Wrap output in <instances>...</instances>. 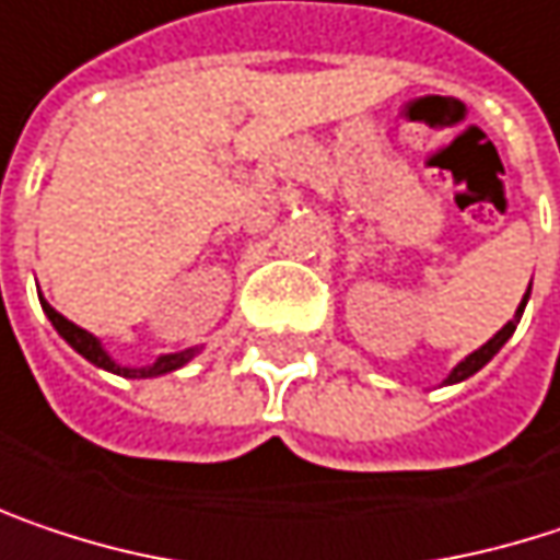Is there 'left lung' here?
I'll return each mask as SVG.
<instances>
[{
	"label": "left lung",
	"mask_w": 560,
	"mask_h": 560,
	"mask_svg": "<svg viewBox=\"0 0 560 560\" xmlns=\"http://www.w3.org/2000/svg\"><path fill=\"white\" fill-rule=\"evenodd\" d=\"M529 291H533V281H529ZM529 291L523 294V301H520V307H516L513 320H506V324H503L500 330L493 332V336H490V339L483 342L481 349H475L471 355H465V359H462V362H458V365H455V369L448 372L445 384H458V382H465V378H471L475 372H481L483 365H487V362H490V359H493V355H497V352L503 349V342H506V339H510V336L516 332V324H520V317H523V311H526V301H529Z\"/></svg>",
	"instance_id": "8db88e82"
}]
</instances>
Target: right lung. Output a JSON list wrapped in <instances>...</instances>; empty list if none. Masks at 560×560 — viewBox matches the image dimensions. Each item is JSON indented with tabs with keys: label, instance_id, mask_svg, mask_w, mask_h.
<instances>
[{
	"label": "right lung",
	"instance_id": "1",
	"mask_svg": "<svg viewBox=\"0 0 560 560\" xmlns=\"http://www.w3.org/2000/svg\"><path fill=\"white\" fill-rule=\"evenodd\" d=\"M37 298H40V291H37ZM40 307H44V314H47V320L54 324V330L60 332L73 349H77L82 359H89L95 369H105V372H112V375H121V378H156V375H166V372H176L182 365H188L195 355H198V349H182V352H166V355H156V362H150V365H140V369H130V365H118L112 355H108V349L102 346V339L98 336H92L89 330H82L77 327L73 320H67L63 314H57L44 298H40Z\"/></svg>",
	"mask_w": 560,
	"mask_h": 560
}]
</instances>
